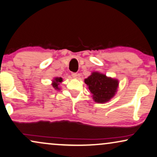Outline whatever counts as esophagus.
Listing matches in <instances>:
<instances>
[{
	"instance_id": "34e87169",
	"label": "esophagus",
	"mask_w": 157,
	"mask_h": 157,
	"mask_svg": "<svg viewBox=\"0 0 157 157\" xmlns=\"http://www.w3.org/2000/svg\"><path fill=\"white\" fill-rule=\"evenodd\" d=\"M72 76L73 77H77V73H75V72H72Z\"/></svg>"
}]
</instances>
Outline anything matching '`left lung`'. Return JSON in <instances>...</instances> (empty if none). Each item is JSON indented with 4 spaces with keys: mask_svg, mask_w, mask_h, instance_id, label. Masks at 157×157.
Instances as JSON below:
<instances>
[{
    "mask_svg": "<svg viewBox=\"0 0 157 157\" xmlns=\"http://www.w3.org/2000/svg\"><path fill=\"white\" fill-rule=\"evenodd\" d=\"M85 84L88 85L93 99L97 103H105L110 100L116 93L118 81L107 77L105 75L93 72L85 80Z\"/></svg>",
    "mask_w": 157,
    "mask_h": 157,
    "instance_id": "1",
    "label": "left lung"
}]
</instances>
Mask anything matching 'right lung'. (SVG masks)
Here are the masks:
<instances>
[{
	"mask_svg": "<svg viewBox=\"0 0 157 157\" xmlns=\"http://www.w3.org/2000/svg\"><path fill=\"white\" fill-rule=\"evenodd\" d=\"M62 78H61V77H56L53 81V83H52V86H53L55 90H59L58 85H59V82H62Z\"/></svg>",
	"mask_w": 157,
	"mask_h": 157,
	"instance_id": "add662e5",
	"label": "right lung"
}]
</instances>
